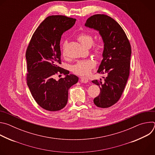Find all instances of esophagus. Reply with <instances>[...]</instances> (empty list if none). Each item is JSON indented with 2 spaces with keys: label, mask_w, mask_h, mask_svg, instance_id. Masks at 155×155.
I'll return each mask as SVG.
<instances>
[{
  "label": "esophagus",
  "mask_w": 155,
  "mask_h": 155,
  "mask_svg": "<svg viewBox=\"0 0 155 155\" xmlns=\"http://www.w3.org/2000/svg\"><path fill=\"white\" fill-rule=\"evenodd\" d=\"M80 80H81V81L82 83H88V81H89V80H88V78H86V77H80Z\"/></svg>",
  "instance_id": "1"
}]
</instances>
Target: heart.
Listing matches in <instances>:
<instances>
[{"label":"heart","mask_w":155,"mask_h":155,"mask_svg":"<svg viewBox=\"0 0 155 155\" xmlns=\"http://www.w3.org/2000/svg\"><path fill=\"white\" fill-rule=\"evenodd\" d=\"M78 40L81 45L86 47H89L91 45L93 41V36L87 33H82L78 37ZM66 41L64 44L63 55H65L64 47H65ZM103 43L99 41L93 44V52L96 56H100L103 51ZM96 65L95 62L92 59H86L78 61L75 65L72 66V71L75 74L79 75H87L90 74L92 69L94 68Z\"/></svg>","instance_id":"b5f03b06"}]
</instances>
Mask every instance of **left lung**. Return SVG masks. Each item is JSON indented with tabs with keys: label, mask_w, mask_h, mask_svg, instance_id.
<instances>
[{
	"label": "left lung",
	"mask_w": 155,
	"mask_h": 155,
	"mask_svg": "<svg viewBox=\"0 0 155 155\" xmlns=\"http://www.w3.org/2000/svg\"><path fill=\"white\" fill-rule=\"evenodd\" d=\"M84 26L99 32L104 42L102 60L98 73L106 74L101 79L92 81L100 87L94 104L108 108L120 99L126 84L130 69L131 48L129 40L117 22L105 15H94L88 18Z\"/></svg>",
	"instance_id": "obj_1"
}]
</instances>
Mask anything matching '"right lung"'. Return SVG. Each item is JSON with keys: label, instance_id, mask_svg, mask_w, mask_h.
<instances>
[{"label": "right lung", "instance_id": "1", "mask_svg": "<svg viewBox=\"0 0 155 155\" xmlns=\"http://www.w3.org/2000/svg\"><path fill=\"white\" fill-rule=\"evenodd\" d=\"M75 21L61 15L47 17L35 30L26 50L28 87L36 102L48 111H58L66 105L69 88L78 81L77 76L59 66L61 35ZM58 72L65 77L56 81L54 77Z\"/></svg>", "mask_w": 155, "mask_h": 155}]
</instances>
